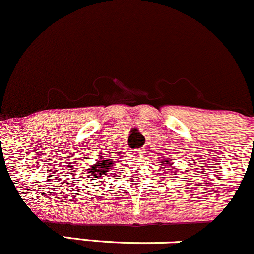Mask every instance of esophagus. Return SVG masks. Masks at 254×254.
I'll return each mask as SVG.
<instances>
[{
    "mask_svg": "<svg viewBox=\"0 0 254 254\" xmlns=\"http://www.w3.org/2000/svg\"><path fill=\"white\" fill-rule=\"evenodd\" d=\"M142 152H138V150H133V157H140Z\"/></svg>",
    "mask_w": 254,
    "mask_h": 254,
    "instance_id": "1",
    "label": "esophagus"
}]
</instances>
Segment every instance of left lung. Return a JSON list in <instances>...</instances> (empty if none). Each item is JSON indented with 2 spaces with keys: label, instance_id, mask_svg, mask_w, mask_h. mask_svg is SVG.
<instances>
[{
  "label": "left lung",
  "instance_id": "1",
  "mask_svg": "<svg viewBox=\"0 0 254 254\" xmlns=\"http://www.w3.org/2000/svg\"><path fill=\"white\" fill-rule=\"evenodd\" d=\"M163 164H169V163H165V161H164V163Z\"/></svg>",
  "mask_w": 254,
  "mask_h": 254
}]
</instances>
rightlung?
<instances>
[{"label": "right lung", "instance_id": "obj_1", "mask_svg": "<svg viewBox=\"0 0 254 254\" xmlns=\"http://www.w3.org/2000/svg\"><path fill=\"white\" fill-rule=\"evenodd\" d=\"M111 165H112V159H107V160H100L99 163L94 165V168L89 169L90 172H89L88 176L89 177H94V178H100L104 177L105 175H107L110 172Z\"/></svg>", "mask_w": 254, "mask_h": 254}]
</instances>
